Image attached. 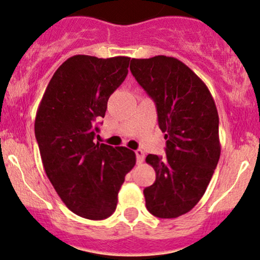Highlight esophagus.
Segmentation results:
<instances>
[{"instance_id": "34e87169", "label": "esophagus", "mask_w": 260, "mask_h": 260, "mask_svg": "<svg viewBox=\"0 0 260 260\" xmlns=\"http://www.w3.org/2000/svg\"><path fill=\"white\" fill-rule=\"evenodd\" d=\"M136 156H137V162H138V164H143L144 157H145V154H144L143 150L140 149L136 150Z\"/></svg>"}]
</instances>
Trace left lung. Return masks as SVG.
<instances>
[{"label": "left lung", "instance_id": "8db88e82", "mask_svg": "<svg viewBox=\"0 0 260 260\" xmlns=\"http://www.w3.org/2000/svg\"><path fill=\"white\" fill-rule=\"evenodd\" d=\"M131 73L154 100L166 156L150 154L156 180L144 189L148 211L177 218L198 205L220 156L219 116L203 81L184 62L156 55L132 59Z\"/></svg>", "mask_w": 260, "mask_h": 260}]
</instances>
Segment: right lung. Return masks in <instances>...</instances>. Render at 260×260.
<instances>
[{
	"label": "right lung",
	"instance_id": "add662e5",
	"mask_svg": "<svg viewBox=\"0 0 260 260\" xmlns=\"http://www.w3.org/2000/svg\"><path fill=\"white\" fill-rule=\"evenodd\" d=\"M129 60L69 58L53 75L37 109L35 137L47 177L67 207L87 219L114 213L124 177L136 165L132 150L94 142L95 121L105 116Z\"/></svg>",
	"mask_w": 260,
	"mask_h": 260
}]
</instances>
